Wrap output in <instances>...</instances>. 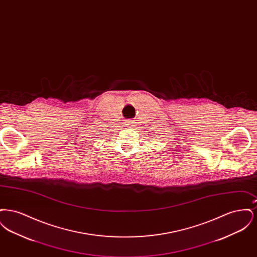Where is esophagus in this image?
<instances>
[{
	"instance_id": "obj_1",
	"label": "esophagus",
	"mask_w": 257,
	"mask_h": 257,
	"mask_svg": "<svg viewBox=\"0 0 257 257\" xmlns=\"http://www.w3.org/2000/svg\"><path fill=\"white\" fill-rule=\"evenodd\" d=\"M125 125H126V126H129V125H131V122H130V121H126Z\"/></svg>"
}]
</instances>
